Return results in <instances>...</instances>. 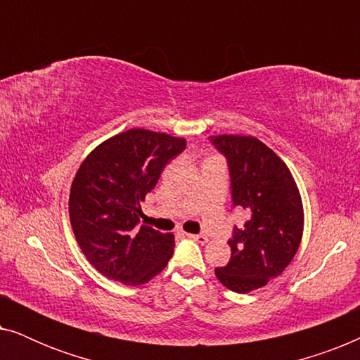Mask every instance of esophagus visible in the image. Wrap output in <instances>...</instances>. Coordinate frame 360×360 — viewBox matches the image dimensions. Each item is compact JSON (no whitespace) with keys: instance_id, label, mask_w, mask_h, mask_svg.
<instances>
[{"instance_id":"34e87169","label":"esophagus","mask_w":360,"mask_h":360,"mask_svg":"<svg viewBox=\"0 0 360 360\" xmlns=\"http://www.w3.org/2000/svg\"><path fill=\"white\" fill-rule=\"evenodd\" d=\"M186 236H188L190 239L196 240V243H200V244H205V243H208V238H206L205 234H186Z\"/></svg>"}]
</instances>
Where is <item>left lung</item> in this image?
I'll use <instances>...</instances> for the list:
<instances>
[{
    "instance_id": "left-lung-1",
    "label": "left lung",
    "mask_w": 360,
    "mask_h": 360,
    "mask_svg": "<svg viewBox=\"0 0 360 360\" xmlns=\"http://www.w3.org/2000/svg\"><path fill=\"white\" fill-rule=\"evenodd\" d=\"M226 157L233 203L248 214L236 226L228 265L216 277L236 293L262 288L288 267L303 236V203L292 172L275 152L252 136H211Z\"/></svg>"
}]
</instances>
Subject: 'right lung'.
<instances>
[{
	"instance_id": "1",
	"label": "right lung",
	"mask_w": 360,
	"mask_h": 360,
	"mask_svg": "<svg viewBox=\"0 0 360 360\" xmlns=\"http://www.w3.org/2000/svg\"><path fill=\"white\" fill-rule=\"evenodd\" d=\"M185 146L184 137L129 129L101 142L82 162L72 181L68 213L78 245L105 277L137 287L169 264L174 234L137 228V223L141 201Z\"/></svg>"
}]
</instances>
